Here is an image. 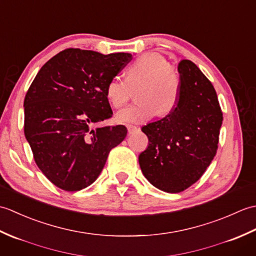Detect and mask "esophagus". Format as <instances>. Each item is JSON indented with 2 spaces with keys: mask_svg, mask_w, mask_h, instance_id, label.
<instances>
[{
  "mask_svg": "<svg viewBox=\"0 0 256 256\" xmlns=\"http://www.w3.org/2000/svg\"><path fill=\"white\" fill-rule=\"evenodd\" d=\"M138 130V128H136V126H133V125H130V126H128V134H133V133H135Z\"/></svg>",
  "mask_w": 256,
  "mask_h": 256,
  "instance_id": "esophagus-1",
  "label": "esophagus"
}]
</instances>
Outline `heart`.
I'll return each instance as SVG.
<instances>
[{"label": "heart", "mask_w": 256, "mask_h": 256, "mask_svg": "<svg viewBox=\"0 0 256 256\" xmlns=\"http://www.w3.org/2000/svg\"><path fill=\"white\" fill-rule=\"evenodd\" d=\"M143 84L138 91V102L116 113L120 124H140L157 113L166 116L176 108L180 92V79L170 64L160 52H145L130 64L126 79L114 77L106 86L108 101L114 108H122L131 96V86Z\"/></svg>", "instance_id": "heart-1"}]
</instances>
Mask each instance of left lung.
<instances>
[{
	"instance_id": "8db88e82",
	"label": "left lung",
	"mask_w": 256,
	"mask_h": 256,
	"mask_svg": "<svg viewBox=\"0 0 256 256\" xmlns=\"http://www.w3.org/2000/svg\"><path fill=\"white\" fill-rule=\"evenodd\" d=\"M180 92L176 108L146 124L148 146L138 156L148 180L170 194L184 192L204 175L218 150L224 121L216 92L196 64H178Z\"/></svg>"
}]
</instances>
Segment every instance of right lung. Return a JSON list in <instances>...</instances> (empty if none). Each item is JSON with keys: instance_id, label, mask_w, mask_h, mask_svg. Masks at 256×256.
I'll return each mask as SVG.
<instances>
[{"instance_id": "1", "label": "right lung", "mask_w": 256, "mask_h": 256, "mask_svg": "<svg viewBox=\"0 0 256 256\" xmlns=\"http://www.w3.org/2000/svg\"><path fill=\"white\" fill-rule=\"evenodd\" d=\"M132 57L68 48L36 74L24 100V133L38 168L58 188L90 186L126 136L124 125H94L112 116L106 86Z\"/></svg>"}]
</instances>
